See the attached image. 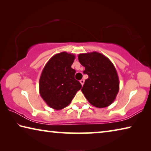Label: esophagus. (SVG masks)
I'll return each instance as SVG.
<instances>
[{"instance_id":"obj_1","label":"esophagus","mask_w":151,"mask_h":151,"mask_svg":"<svg viewBox=\"0 0 151 151\" xmlns=\"http://www.w3.org/2000/svg\"><path fill=\"white\" fill-rule=\"evenodd\" d=\"M80 83H81V84L82 85V86H83L84 83H85V81H84L83 79H82V80H81V81H80Z\"/></svg>"}]
</instances>
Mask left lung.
Masks as SVG:
<instances>
[{
	"label": "left lung",
	"instance_id": "8db88e82",
	"mask_svg": "<svg viewBox=\"0 0 151 151\" xmlns=\"http://www.w3.org/2000/svg\"><path fill=\"white\" fill-rule=\"evenodd\" d=\"M80 63L88 75L81 91L92 105L104 108L113 103L119 91V79L112 63L98 52L79 54Z\"/></svg>",
	"mask_w": 151,
	"mask_h": 151
}]
</instances>
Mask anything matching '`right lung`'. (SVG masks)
<instances>
[{
	"label": "right lung",
	"mask_w": 151,
	"mask_h": 151,
	"mask_svg": "<svg viewBox=\"0 0 151 151\" xmlns=\"http://www.w3.org/2000/svg\"><path fill=\"white\" fill-rule=\"evenodd\" d=\"M75 56L61 52L46 64L39 80V93L48 106L60 110L72 101L81 84L75 78L76 70L71 68Z\"/></svg>",
	"instance_id": "add662e5"
}]
</instances>
